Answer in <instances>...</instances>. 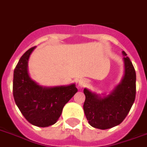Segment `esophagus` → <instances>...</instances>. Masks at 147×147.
<instances>
[{
	"mask_svg": "<svg viewBox=\"0 0 147 147\" xmlns=\"http://www.w3.org/2000/svg\"><path fill=\"white\" fill-rule=\"evenodd\" d=\"M84 85H85V81H84V80H79L78 81V86H79V88H83Z\"/></svg>",
	"mask_w": 147,
	"mask_h": 147,
	"instance_id": "esophagus-1",
	"label": "esophagus"
}]
</instances>
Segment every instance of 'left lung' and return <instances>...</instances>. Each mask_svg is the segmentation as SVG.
I'll list each match as a JSON object with an SVG mask.
<instances>
[{
	"instance_id": "1",
	"label": "left lung",
	"mask_w": 147,
	"mask_h": 147,
	"mask_svg": "<svg viewBox=\"0 0 147 147\" xmlns=\"http://www.w3.org/2000/svg\"><path fill=\"white\" fill-rule=\"evenodd\" d=\"M124 74L120 82L109 94H97L84 89V111L88 123L94 128L107 129L125 119L136 98V71L126 53L122 51Z\"/></svg>"
}]
</instances>
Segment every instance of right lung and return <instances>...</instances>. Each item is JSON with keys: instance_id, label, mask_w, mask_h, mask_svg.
<instances>
[{"instance_id": "add662e5", "label": "right lung", "mask_w": 147, "mask_h": 147, "mask_svg": "<svg viewBox=\"0 0 147 147\" xmlns=\"http://www.w3.org/2000/svg\"><path fill=\"white\" fill-rule=\"evenodd\" d=\"M35 49L25 52L15 67L13 95L28 122L38 127H48L57 122L64 105L78 92V88L74 83L46 87L32 80L28 73V60Z\"/></svg>"}]
</instances>
